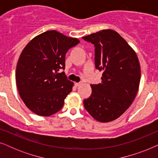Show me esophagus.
Instances as JSON below:
<instances>
[{"label": "esophagus", "instance_id": "obj_1", "mask_svg": "<svg viewBox=\"0 0 158 158\" xmlns=\"http://www.w3.org/2000/svg\"><path fill=\"white\" fill-rule=\"evenodd\" d=\"M82 84V83H75V85L76 86V87H78V86H80Z\"/></svg>", "mask_w": 158, "mask_h": 158}]
</instances>
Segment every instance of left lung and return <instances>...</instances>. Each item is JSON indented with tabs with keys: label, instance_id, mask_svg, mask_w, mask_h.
Returning <instances> with one entry per match:
<instances>
[{
	"label": "left lung",
	"instance_id": "1",
	"mask_svg": "<svg viewBox=\"0 0 158 158\" xmlns=\"http://www.w3.org/2000/svg\"><path fill=\"white\" fill-rule=\"evenodd\" d=\"M95 47V65L103 71L102 83L92 84L84 107L95 119L111 122L132 103L140 82V66L135 52L117 32L106 29L84 36Z\"/></svg>",
	"mask_w": 158,
	"mask_h": 158
}]
</instances>
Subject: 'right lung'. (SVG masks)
Here are the masks:
<instances>
[{
	"label": "right lung",
	"mask_w": 158,
	"mask_h": 158,
	"mask_svg": "<svg viewBox=\"0 0 158 158\" xmlns=\"http://www.w3.org/2000/svg\"><path fill=\"white\" fill-rule=\"evenodd\" d=\"M79 42L52 30L36 36L23 49L16 67V85L34 113L49 116L63 106L73 83L60 71L65 68L67 52Z\"/></svg>",
	"instance_id": "right-lung-1"
}]
</instances>
